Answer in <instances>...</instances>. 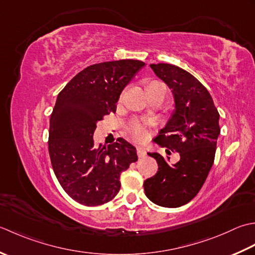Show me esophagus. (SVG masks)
<instances>
[{"label": "esophagus", "instance_id": "1", "mask_svg": "<svg viewBox=\"0 0 255 255\" xmlns=\"http://www.w3.org/2000/svg\"><path fill=\"white\" fill-rule=\"evenodd\" d=\"M137 155L139 157L146 156V149L144 146H137Z\"/></svg>", "mask_w": 255, "mask_h": 255}]
</instances>
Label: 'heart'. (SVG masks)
Wrapping results in <instances>:
<instances>
[{
  "mask_svg": "<svg viewBox=\"0 0 255 255\" xmlns=\"http://www.w3.org/2000/svg\"><path fill=\"white\" fill-rule=\"evenodd\" d=\"M158 85H162V84H159V82H157V81L150 82L148 88H152V87L158 86ZM129 133H131L132 137H134L135 139H143L145 137V129H144L143 126H141L139 123H134L131 129H129Z\"/></svg>",
  "mask_w": 255,
  "mask_h": 255,
  "instance_id": "b5f03b06",
  "label": "heart"
}]
</instances>
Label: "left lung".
<instances>
[{
    "label": "left lung",
    "mask_w": 255,
    "mask_h": 255,
    "mask_svg": "<svg viewBox=\"0 0 255 255\" xmlns=\"http://www.w3.org/2000/svg\"><path fill=\"white\" fill-rule=\"evenodd\" d=\"M149 66L171 89L175 100V111L154 141L167 148V154L178 153L180 158L169 164V157L147 153L156 159L158 170L144 181V190L154 204L177 208L199 193L209 174L220 134V116L206 87L188 71L170 64Z\"/></svg>",
    "instance_id": "left-lung-1"
}]
</instances>
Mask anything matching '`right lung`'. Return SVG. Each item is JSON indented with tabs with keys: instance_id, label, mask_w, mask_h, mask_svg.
Listing matches in <instances>:
<instances>
[{
	"instance_id": "right-lung-1",
	"label": "right lung",
	"mask_w": 255,
	"mask_h": 255,
	"mask_svg": "<svg viewBox=\"0 0 255 255\" xmlns=\"http://www.w3.org/2000/svg\"><path fill=\"white\" fill-rule=\"evenodd\" d=\"M144 66L133 59L91 65L57 97L49 121L50 162L62 188L81 205L112 200L120 190L121 173L137 160L136 148L124 138L96 146L93 133L98 121L116 112L121 92Z\"/></svg>"
}]
</instances>
